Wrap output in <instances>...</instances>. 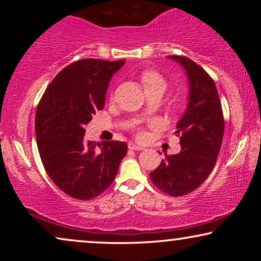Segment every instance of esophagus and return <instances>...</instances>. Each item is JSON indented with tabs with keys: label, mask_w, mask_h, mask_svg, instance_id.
Here are the masks:
<instances>
[{
	"label": "esophagus",
	"mask_w": 261,
	"mask_h": 261,
	"mask_svg": "<svg viewBox=\"0 0 261 261\" xmlns=\"http://www.w3.org/2000/svg\"><path fill=\"white\" fill-rule=\"evenodd\" d=\"M128 148L133 149V151H142V149H145L144 146L137 145V144H134V142H129V144H128Z\"/></svg>",
	"instance_id": "34e87169"
}]
</instances>
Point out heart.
Masks as SVG:
<instances>
[{
	"label": "heart",
	"mask_w": 261,
	"mask_h": 261,
	"mask_svg": "<svg viewBox=\"0 0 261 261\" xmlns=\"http://www.w3.org/2000/svg\"><path fill=\"white\" fill-rule=\"evenodd\" d=\"M141 83L144 85L146 91L153 88H163L164 90H165L166 87V82L163 78L162 74L153 70H147L141 74ZM138 135L141 138L144 137V133H142V132H139Z\"/></svg>",
	"instance_id": "heart-1"
}]
</instances>
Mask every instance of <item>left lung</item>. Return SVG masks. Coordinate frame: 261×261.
<instances>
[{"instance_id": "left-lung-1", "label": "left lung", "mask_w": 261, "mask_h": 261, "mask_svg": "<svg viewBox=\"0 0 261 261\" xmlns=\"http://www.w3.org/2000/svg\"><path fill=\"white\" fill-rule=\"evenodd\" d=\"M189 78V103L177 123L180 152L165 155L149 173L152 183L163 192L178 197L197 189L215 166L222 145L224 119L215 82L188 57L169 56Z\"/></svg>"}]
</instances>
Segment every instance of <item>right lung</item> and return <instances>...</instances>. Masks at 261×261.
I'll list each match as a JSON object with an SVG mask.
<instances>
[{"label": "right lung", "mask_w": 261, "mask_h": 261, "mask_svg": "<svg viewBox=\"0 0 261 261\" xmlns=\"http://www.w3.org/2000/svg\"><path fill=\"white\" fill-rule=\"evenodd\" d=\"M123 64L124 59L77 60L53 78L38 105L35 138L42 165L73 198L87 201L107 190L127 153L123 141L101 145L84 139L85 124L103 109L109 82Z\"/></svg>", "instance_id": "add662e5"}]
</instances>
